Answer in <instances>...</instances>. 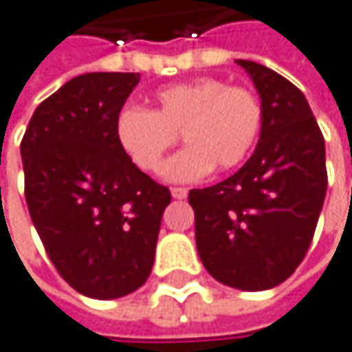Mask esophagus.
Instances as JSON below:
<instances>
[{
	"label": "esophagus",
	"instance_id": "34e87169",
	"mask_svg": "<svg viewBox=\"0 0 352 352\" xmlns=\"http://www.w3.org/2000/svg\"><path fill=\"white\" fill-rule=\"evenodd\" d=\"M171 195H173V199H187L188 195V188L185 187H173L171 188Z\"/></svg>",
	"mask_w": 352,
	"mask_h": 352
}]
</instances>
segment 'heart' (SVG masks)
<instances>
[{
    "label": "heart",
    "mask_w": 352,
    "mask_h": 352,
    "mask_svg": "<svg viewBox=\"0 0 352 352\" xmlns=\"http://www.w3.org/2000/svg\"><path fill=\"white\" fill-rule=\"evenodd\" d=\"M153 101V111L122 109L116 118V138L138 169L157 173L181 134L187 148L165 167L171 181H197L212 167L218 171L239 167L253 152L265 122L259 93L220 78L167 85Z\"/></svg>",
    "instance_id": "1"
}]
</instances>
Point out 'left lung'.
Masks as SVG:
<instances>
[{
    "label": "left lung",
    "mask_w": 352,
    "mask_h": 352,
    "mask_svg": "<svg viewBox=\"0 0 352 352\" xmlns=\"http://www.w3.org/2000/svg\"><path fill=\"white\" fill-rule=\"evenodd\" d=\"M265 107L245 165L206 188H192L197 249L222 285L267 290L285 283L308 253L325 190V140L304 93L269 67L237 60Z\"/></svg>",
    "instance_id": "left-lung-1"
}]
</instances>
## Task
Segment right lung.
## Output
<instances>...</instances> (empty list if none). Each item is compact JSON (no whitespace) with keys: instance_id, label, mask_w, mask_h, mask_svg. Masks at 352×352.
Segmentation results:
<instances>
[{"instance_id":"add662e5","label":"right lung","mask_w":352,"mask_h":352,"mask_svg":"<svg viewBox=\"0 0 352 352\" xmlns=\"http://www.w3.org/2000/svg\"><path fill=\"white\" fill-rule=\"evenodd\" d=\"M138 79L124 72L69 79L36 107L21 140L25 199L44 249L67 285L99 300L148 280L171 202L116 138Z\"/></svg>"}]
</instances>
